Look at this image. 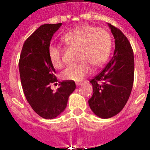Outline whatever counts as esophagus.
<instances>
[{
	"label": "esophagus",
	"instance_id": "obj_1",
	"mask_svg": "<svg viewBox=\"0 0 150 150\" xmlns=\"http://www.w3.org/2000/svg\"><path fill=\"white\" fill-rule=\"evenodd\" d=\"M83 84V82H77V83H76V86H81V85H82Z\"/></svg>",
	"mask_w": 150,
	"mask_h": 150
}]
</instances>
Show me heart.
I'll return each instance as SVG.
<instances>
[{
  "instance_id": "b5f03b06",
  "label": "heart",
  "mask_w": 150,
  "mask_h": 150,
  "mask_svg": "<svg viewBox=\"0 0 150 150\" xmlns=\"http://www.w3.org/2000/svg\"><path fill=\"white\" fill-rule=\"evenodd\" d=\"M67 47L78 49L77 64L64 70L61 78L67 81L79 82L86 77L94 68L103 66L110 56L112 40L109 33L93 25H82L68 31L62 37ZM63 49L55 44L48 48V57L54 68L61 69L64 65Z\"/></svg>"
}]
</instances>
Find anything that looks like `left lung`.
<instances>
[{
    "label": "left lung",
    "instance_id": "left-lung-1",
    "mask_svg": "<svg viewBox=\"0 0 150 150\" xmlns=\"http://www.w3.org/2000/svg\"><path fill=\"white\" fill-rule=\"evenodd\" d=\"M114 37V56L98 75L90 80L93 94L89 105L101 118L115 116L125 106L134 82V54L122 32L108 24Z\"/></svg>",
    "mask_w": 150,
    "mask_h": 150
}]
</instances>
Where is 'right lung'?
<instances>
[{"instance_id":"right-lung-1","label":"right lung","mask_w":150,"mask_h":150,"mask_svg":"<svg viewBox=\"0 0 150 150\" xmlns=\"http://www.w3.org/2000/svg\"><path fill=\"white\" fill-rule=\"evenodd\" d=\"M61 23L44 24L27 38L20 54V79L23 92L34 111L45 119H53L65 109L68 97L75 89L74 81L59 82L57 91L50 89L57 82L55 69L48 57V48Z\"/></svg>"}]
</instances>
